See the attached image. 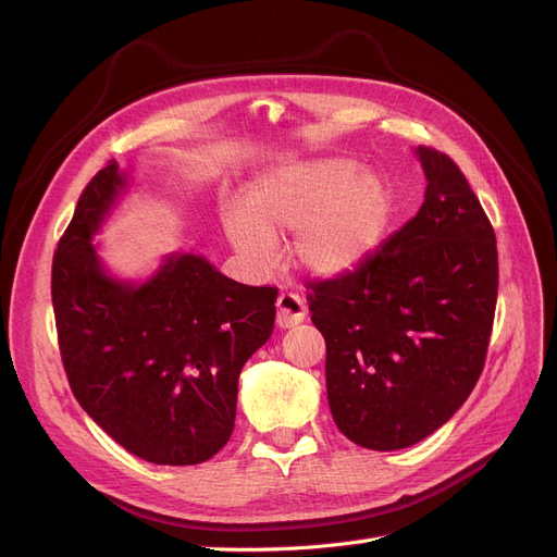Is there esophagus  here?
<instances>
[{
  "instance_id": "obj_1",
  "label": "esophagus",
  "mask_w": 557,
  "mask_h": 557,
  "mask_svg": "<svg viewBox=\"0 0 557 557\" xmlns=\"http://www.w3.org/2000/svg\"><path fill=\"white\" fill-rule=\"evenodd\" d=\"M276 325L281 330H288V327H295L299 325L301 320L307 318V305L305 299H301L299 295L295 293H281L278 299H276Z\"/></svg>"
}]
</instances>
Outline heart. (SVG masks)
Wrapping results in <instances>:
<instances>
[{
    "label": "heart",
    "instance_id": "heart-1",
    "mask_svg": "<svg viewBox=\"0 0 557 557\" xmlns=\"http://www.w3.org/2000/svg\"><path fill=\"white\" fill-rule=\"evenodd\" d=\"M393 197L381 176L342 158L293 162L250 185L227 207L223 227L252 274L272 272L276 239L293 232L290 258L313 276H339L372 256L391 223Z\"/></svg>",
    "mask_w": 557,
    "mask_h": 557
}]
</instances>
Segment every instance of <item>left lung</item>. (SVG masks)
I'll list each match as a JSON object with an SVG mask.
<instances>
[{
    "instance_id": "1",
    "label": "left lung",
    "mask_w": 557,
    "mask_h": 557,
    "mask_svg": "<svg viewBox=\"0 0 557 557\" xmlns=\"http://www.w3.org/2000/svg\"><path fill=\"white\" fill-rule=\"evenodd\" d=\"M425 201L352 272L311 283L327 401L352 444L397 450L453 418L481 376L497 305L495 230L460 166L418 146Z\"/></svg>"
}]
</instances>
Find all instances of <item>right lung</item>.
Here are the masks:
<instances>
[{
  "label": "right lung",
  "mask_w": 557,
  "mask_h": 557,
  "mask_svg": "<svg viewBox=\"0 0 557 557\" xmlns=\"http://www.w3.org/2000/svg\"><path fill=\"white\" fill-rule=\"evenodd\" d=\"M129 190L111 160L83 190L53 258V311L72 393L113 442L156 465H199L234 430L246 360L267 344L276 288L227 278L195 252L111 274L95 234Z\"/></svg>",
  "instance_id": "right-lung-1"
}]
</instances>
